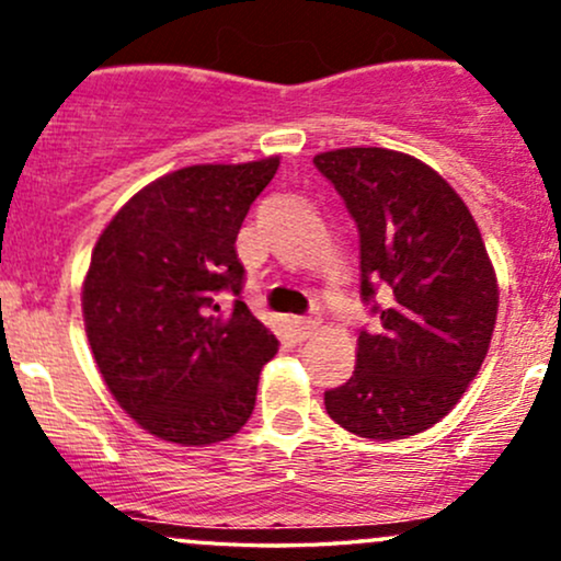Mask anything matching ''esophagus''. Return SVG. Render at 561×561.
Here are the masks:
<instances>
[{"instance_id":"obj_1","label":"esophagus","mask_w":561,"mask_h":561,"mask_svg":"<svg viewBox=\"0 0 561 561\" xmlns=\"http://www.w3.org/2000/svg\"><path fill=\"white\" fill-rule=\"evenodd\" d=\"M319 324H321L319 319H306V317H295L293 321H289V327H293L295 337H298V340L311 337V334L319 330Z\"/></svg>"}]
</instances>
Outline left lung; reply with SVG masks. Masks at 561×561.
I'll list each match as a JSON object with an SVG mask.
<instances>
[{
	"instance_id": "8db88e82",
	"label": "left lung",
	"mask_w": 561,
	"mask_h": 561,
	"mask_svg": "<svg viewBox=\"0 0 561 561\" xmlns=\"http://www.w3.org/2000/svg\"><path fill=\"white\" fill-rule=\"evenodd\" d=\"M313 163L356 221L362 298L379 319L358 334L351 379L324 392L327 414L371 440L416 435L459 403L485 362L499 313L485 242L454 186L405 152L343 147Z\"/></svg>"
}]
</instances>
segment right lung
I'll return each instance as SVG.
<instances>
[{"instance_id": "add662e5", "label": "right lung", "mask_w": 561, "mask_h": 561, "mask_svg": "<svg viewBox=\"0 0 561 561\" xmlns=\"http://www.w3.org/2000/svg\"><path fill=\"white\" fill-rule=\"evenodd\" d=\"M279 158L186 165L139 190L102 229L81 308L96 369L160 440L210 446L250 420L276 337L240 300L237 234ZM221 294H234L221 309Z\"/></svg>"}]
</instances>
